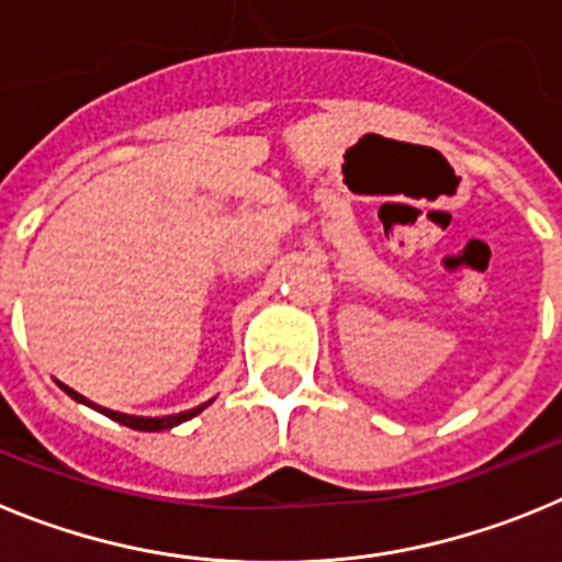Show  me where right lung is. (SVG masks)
<instances>
[{
	"label": "right lung",
	"mask_w": 562,
	"mask_h": 562,
	"mask_svg": "<svg viewBox=\"0 0 562 562\" xmlns=\"http://www.w3.org/2000/svg\"><path fill=\"white\" fill-rule=\"evenodd\" d=\"M64 389H67V385H64ZM67 394L78 402H87V405H92V408L101 411L103 416H109V419H114V422H121V425H126V428H132V430H168V428H173V425H180V422L191 419V416H196L200 411L207 408V402H205V405H196V408L182 411V414H171V416H132V414H121V411L101 408V405L89 402L87 396H81L78 391H72V389H67Z\"/></svg>",
	"instance_id": "obj_1"
}]
</instances>
